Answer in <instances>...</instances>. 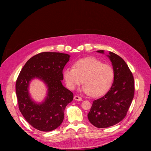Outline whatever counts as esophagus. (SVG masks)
<instances>
[{
	"instance_id": "34e87169",
	"label": "esophagus",
	"mask_w": 151,
	"mask_h": 151,
	"mask_svg": "<svg viewBox=\"0 0 151 151\" xmlns=\"http://www.w3.org/2000/svg\"><path fill=\"white\" fill-rule=\"evenodd\" d=\"M74 100H76V101H82V100H83L82 98H81L80 97H79V96H75L74 97Z\"/></svg>"
}]
</instances>
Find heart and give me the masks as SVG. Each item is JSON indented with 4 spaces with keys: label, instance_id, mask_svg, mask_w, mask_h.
I'll list each match as a JSON object with an SVG mask.
<instances>
[{
    "label": "heart",
    "instance_id": "1",
    "mask_svg": "<svg viewBox=\"0 0 151 151\" xmlns=\"http://www.w3.org/2000/svg\"><path fill=\"white\" fill-rule=\"evenodd\" d=\"M65 84L70 90H74L82 83L81 91L91 94L93 97L106 93L111 86L114 70L111 67L104 64L94 57H86L76 60L73 68H67L63 71Z\"/></svg>",
    "mask_w": 151,
    "mask_h": 151
}]
</instances>
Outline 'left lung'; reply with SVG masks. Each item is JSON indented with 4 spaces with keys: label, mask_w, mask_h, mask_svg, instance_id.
<instances>
[{
    "label": "left lung",
    "mask_w": 151,
    "mask_h": 151,
    "mask_svg": "<svg viewBox=\"0 0 151 151\" xmlns=\"http://www.w3.org/2000/svg\"><path fill=\"white\" fill-rule=\"evenodd\" d=\"M104 53V50L97 51ZM107 56L112 63L114 78L109 91L93 101L88 114L89 122L97 128H107L121 122L126 116L134 97V78L122 58L109 52Z\"/></svg>",
    "instance_id": "obj_1"
}]
</instances>
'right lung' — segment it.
Instances as JSON below:
<instances>
[{
  "instance_id": "right-lung-1",
  "label": "right lung",
  "mask_w": 151,
  "mask_h": 151,
  "mask_svg": "<svg viewBox=\"0 0 151 151\" xmlns=\"http://www.w3.org/2000/svg\"><path fill=\"white\" fill-rule=\"evenodd\" d=\"M70 55L43 52L27 60L16 83L19 109L23 117L34 128L43 132L57 129L64 117L66 106L73 99V93L62 84V70ZM34 78L43 81L48 88L44 102L37 104L28 92L29 82Z\"/></svg>"
}]
</instances>
